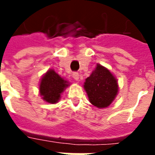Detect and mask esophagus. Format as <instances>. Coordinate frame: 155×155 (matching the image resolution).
<instances>
[{
	"label": "esophagus",
	"instance_id": "esophagus-1",
	"mask_svg": "<svg viewBox=\"0 0 155 155\" xmlns=\"http://www.w3.org/2000/svg\"><path fill=\"white\" fill-rule=\"evenodd\" d=\"M72 78H74L75 80H78V78H79V74H78V72H73V73H72Z\"/></svg>",
	"mask_w": 155,
	"mask_h": 155
}]
</instances>
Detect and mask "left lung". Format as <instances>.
<instances>
[{"label":"left lung","instance_id":"obj_1","mask_svg":"<svg viewBox=\"0 0 155 155\" xmlns=\"http://www.w3.org/2000/svg\"><path fill=\"white\" fill-rule=\"evenodd\" d=\"M84 87L90 102L102 109L110 106L118 92L116 78L101 64H97L95 71L85 79Z\"/></svg>","mask_w":155,"mask_h":155}]
</instances>
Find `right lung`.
<instances>
[{
  "label": "right lung",
  "instance_id": "1",
  "mask_svg": "<svg viewBox=\"0 0 155 155\" xmlns=\"http://www.w3.org/2000/svg\"><path fill=\"white\" fill-rule=\"evenodd\" d=\"M68 86V82L62 78L53 70H49L41 78L39 93L42 98L49 104H56L64 90Z\"/></svg>",
  "mask_w": 155,
  "mask_h": 155
}]
</instances>
